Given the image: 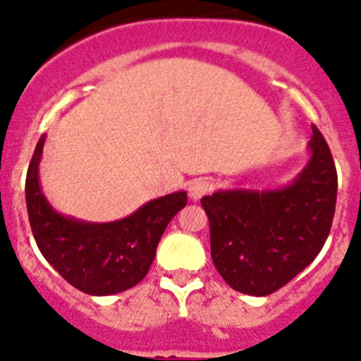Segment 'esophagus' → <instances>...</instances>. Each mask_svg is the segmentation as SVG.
Listing matches in <instances>:
<instances>
[{
  "instance_id": "34e87169",
  "label": "esophagus",
  "mask_w": 361,
  "mask_h": 361,
  "mask_svg": "<svg viewBox=\"0 0 361 361\" xmlns=\"http://www.w3.org/2000/svg\"><path fill=\"white\" fill-rule=\"evenodd\" d=\"M210 188H212V183L209 180H201V178L200 180H192L188 183V196H190V200L197 201L209 192Z\"/></svg>"
}]
</instances>
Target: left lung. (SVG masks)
Returning <instances> with one entry per match:
<instances>
[{
  "instance_id": "8db88e82",
  "label": "left lung",
  "mask_w": 361,
  "mask_h": 361,
  "mask_svg": "<svg viewBox=\"0 0 361 361\" xmlns=\"http://www.w3.org/2000/svg\"><path fill=\"white\" fill-rule=\"evenodd\" d=\"M310 161L290 185L232 188L201 197L210 223V255L226 284L266 297L313 262L333 225L336 167L313 126Z\"/></svg>"
}]
</instances>
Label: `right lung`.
Returning a JSON list of instances; mask_svg holds the SVG:
<instances>
[{"instance_id": "add662e5", "label": "right lung", "mask_w": 361, "mask_h": 361, "mask_svg": "<svg viewBox=\"0 0 361 361\" xmlns=\"http://www.w3.org/2000/svg\"><path fill=\"white\" fill-rule=\"evenodd\" d=\"M41 136L27 173V210L39 250L73 288L95 297L126 291L147 275L157 246L185 204L187 192L167 194L142 204L124 219L87 223L63 216L48 203L39 183Z\"/></svg>"}]
</instances>
